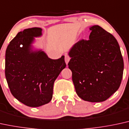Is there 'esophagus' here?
Here are the masks:
<instances>
[{
  "label": "esophagus",
  "instance_id": "esophagus-1",
  "mask_svg": "<svg viewBox=\"0 0 129 129\" xmlns=\"http://www.w3.org/2000/svg\"><path fill=\"white\" fill-rule=\"evenodd\" d=\"M70 59V58L69 57V56L68 55L65 56V61H66V63L67 65L68 63H69Z\"/></svg>",
  "mask_w": 129,
  "mask_h": 129
}]
</instances>
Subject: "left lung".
Wrapping results in <instances>:
<instances>
[{"mask_svg": "<svg viewBox=\"0 0 129 129\" xmlns=\"http://www.w3.org/2000/svg\"><path fill=\"white\" fill-rule=\"evenodd\" d=\"M89 40H81L70 49L68 63L79 97L102 102L120 86L124 62L117 40L102 27H89Z\"/></svg>", "mask_w": 129, "mask_h": 129, "instance_id": "left-lung-1", "label": "left lung"}]
</instances>
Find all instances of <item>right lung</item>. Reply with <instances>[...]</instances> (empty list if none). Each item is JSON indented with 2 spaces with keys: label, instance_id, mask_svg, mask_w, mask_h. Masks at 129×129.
Wrapping results in <instances>:
<instances>
[{
  "label": "right lung",
  "instance_id": "add662e5",
  "mask_svg": "<svg viewBox=\"0 0 129 129\" xmlns=\"http://www.w3.org/2000/svg\"><path fill=\"white\" fill-rule=\"evenodd\" d=\"M41 35L40 27L24 29L11 41L6 50L5 72L11 92L30 107L50 102L54 82L66 67L64 56L52 59L41 50H32L34 37Z\"/></svg>",
  "mask_w": 129,
  "mask_h": 129
}]
</instances>
